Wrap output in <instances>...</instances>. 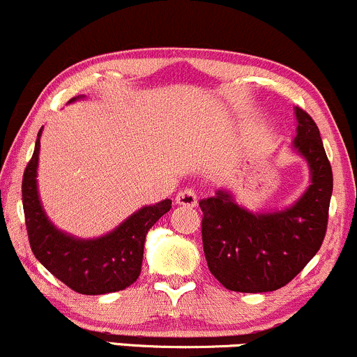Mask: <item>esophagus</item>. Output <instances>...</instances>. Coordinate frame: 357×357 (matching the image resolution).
Returning <instances> with one entry per match:
<instances>
[{"mask_svg": "<svg viewBox=\"0 0 357 357\" xmlns=\"http://www.w3.org/2000/svg\"><path fill=\"white\" fill-rule=\"evenodd\" d=\"M197 194L192 188H183L177 194V204L183 205V207H195L197 205Z\"/></svg>", "mask_w": 357, "mask_h": 357, "instance_id": "obj_1", "label": "esophagus"}]
</instances>
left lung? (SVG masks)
I'll use <instances>...</instances> for the list:
<instances>
[{"label":"left lung","instance_id":"left-lung-1","mask_svg":"<svg viewBox=\"0 0 357 357\" xmlns=\"http://www.w3.org/2000/svg\"><path fill=\"white\" fill-rule=\"evenodd\" d=\"M296 119L292 145L307 160L311 185L294 205L249 212L225 190L199 202L208 271L229 291H278L307 266L326 237L333 170L316 121L299 107Z\"/></svg>","mask_w":357,"mask_h":357}]
</instances>
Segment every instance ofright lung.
<instances>
[{"label":"right lung","mask_w":357,"mask_h":357,"mask_svg":"<svg viewBox=\"0 0 357 357\" xmlns=\"http://www.w3.org/2000/svg\"><path fill=\"white\" fill-rule=\"evenodd\" d=\"M40 137L41 130L21 183L24 222L33 254L54 278L79 294L98 296L123 291L140 275L146 232L170 211L172 200L146 205L103 237L77 238L61 232L48 220L38 195Z\"/></svg>","instance_id":"add662e5"}]
</instances>
